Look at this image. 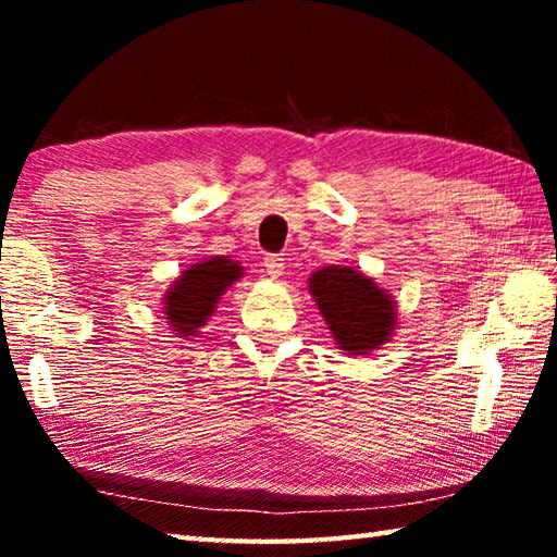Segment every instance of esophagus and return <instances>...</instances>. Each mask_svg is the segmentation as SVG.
Returning <instances> with one entry per match:
<instances>
[{"mask_svg": "<svg viewBox=\"0 0 557 557\" xmlns=\"http://www.w3.org/2000/svg\"><path fill=\"white\" fill-rule=\"evenodd\" d=\"M265 270H268V275L272 280L282 277V275H285V258H282V256H268L265 258Z\"/></svg>", "mask_w": 557, "mask_h": 557, "instance_id": "1", "label": "esophagus"}]
</instances>
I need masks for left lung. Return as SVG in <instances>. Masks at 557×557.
<instances>
[{
  "label": "left lung",
  "mask_w": 557,
  "mask_h": 557,
  "mask_svg": "<svg viewBox=\"0 0 557 557\" xmlns=\"http://www.w3.org/2000/svg\"><path fill=\"white\" fill-rule=\"evenodd\" d=\"M309 295L314 297L344 354L363 356L375 351L388 344L398 324L395 299L361 270L342 265L319 268L309 277Z\"/></svg>",
  "instance_id": "left-lung-1"
}]
</instances>
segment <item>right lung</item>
<instances>
[{
	"instance_id": "obj_1",
	"label": "right lung",
	"mask_w": 557,
	"mask_h": 557,
	"mask_svg": "<svg viewBox=\"0 0 557 557\" xmlns=\"http://www.w3.org/2000/svg\"><path fill=\"white\" fill-rule=\"evenodd\" d=\"M243 277V268L228 256H213L188 265L166 289L162 312L178 336H196L209 322L215 305L233 282Z\"/></svg>"
}]
</instances>
